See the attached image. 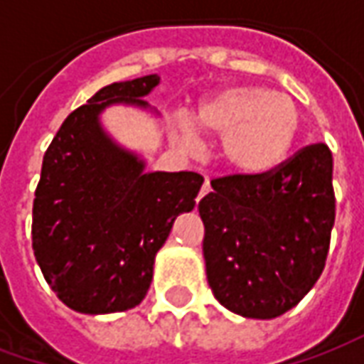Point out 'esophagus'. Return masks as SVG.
Segmentation results:
<instances>
[{
  "instance_id": "esophagus-1",
  "label": "esophagus",
  "mask_w": 364,
  "mask_h": 364,
  "mask_svg": "<svg viewBox=\"0 0 364 364\" xmlns=\"http://www.w3.org/2000/svg\"><path fill=\"white\" fill-rule=\"evenodd\" d=\"M210 193V181L208 179H205V183H203V187H200V193H198V198H197V203L200 200V198L205 197V195H208Z\"/></svg>"
}]
</instances>
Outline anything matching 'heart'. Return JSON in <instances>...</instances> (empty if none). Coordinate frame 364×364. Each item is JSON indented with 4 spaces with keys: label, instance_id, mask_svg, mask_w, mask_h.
Returning a JSON list of instances; mask_svg holds the SVG:
<instances>
[{
    "label": "heart",
    "instance_id": "b5f03b06",
    "mask_svg": "<svg viewBox=\"0 0 364 364\" xmlns=\"http://www.w3.org/2000/svg\"><path fill=\"white\" fill-rule=\"evenodd\" d=\"M193 122L205 134L222 136L220 156L237 173L261 175L281 166L300 128L294 101L269 87L236 85L208 95ZM179 134L191 150L200 148L197 129L179 122Z\"/></svg>",
    "mask_w": 364,
    "mask_h": 364
}]
</instances>
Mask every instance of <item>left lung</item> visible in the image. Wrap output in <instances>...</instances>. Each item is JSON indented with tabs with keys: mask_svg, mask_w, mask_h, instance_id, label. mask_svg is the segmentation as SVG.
<instances>
[{
	"mask_svg": "<svg viewBox=\"0 0 364 364\" xmlns=\"http://www.w3.org/2000/svg\"><path fill=\"white\" fill-rule=\"evenodd\" d=\"M331 173V151L314 144L273 171L210 183L198 214L206 279L224 308L273 320L310 292L336 222Z\"/></svg>",
	"mask_w": 364,
	"mask_h": 364,
	"instance_id": "8db88e82",
	"label": "left lung"
}]
</instances>
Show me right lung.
<instances>
[{
    "label": "right lung",
    "mask_w": 364,
    "mask_h": 364,
    "mask_svg": "<svg viewBox=\"0 0 364 364\" xmlns=\"http://www.w3.org/2000/svg\"><path fill=\"white\" fill-rule=\"evenodd\" d=\"M158 74L105 85L68 117L44 154L33 205V250L56 296L80 314H112L144 300L156 253L175 218L195 208L203 177L146 171L101 122L105 109L144 101Z\"/></svg>",
    "instance_id": "1"
}]
</instances>
